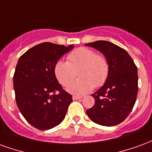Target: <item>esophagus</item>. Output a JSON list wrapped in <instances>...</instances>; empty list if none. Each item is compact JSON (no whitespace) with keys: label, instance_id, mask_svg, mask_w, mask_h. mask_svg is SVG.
<instances>
[{"label":"esophagus","instance_id":"obj_1","mask_svg":"<svg viewBox=\"0 0 152 152\" xmlns=\"http://www.w3.org/2000/svg\"><path fill=\"white\" fill-rule=\"evenodd\" d=\"M82 99V97H81V96H77V95L72 96L73 100H77V99Z\"/></svg>","mask_w":152,"mask_h":152}]
</instances>
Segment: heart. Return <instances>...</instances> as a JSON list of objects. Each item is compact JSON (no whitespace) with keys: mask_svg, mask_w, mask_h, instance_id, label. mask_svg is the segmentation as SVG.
I'll list each match as a JSON object with an SVG mask.
<instances>
[{"mask_svg":"<svg viewBox=\"0 0 152 152\" xmlns=\"http://www.w3.org/2000/svg\"><path fill=\"white\" fill-rule=\"evenodd\" d=\"M66 58L67 62L58 61L53 71L57 80L63 86H68L79 72L80 78L72 83L66 89L73 94L83 95L90 92L94 86H102L108 77V61L92 49L80 47L72 51Z\"/></svg>","mask_w":152,"mask_h":152,"instance_id":"heart-1","label":"heart"}]
</instances>
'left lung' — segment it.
I'll return each mask as SVG.
<instances>
[{
  "mask_svg": "<svg viewBox=\"0 0 152 152\" xmlns=\"http://www.w3.org/2000/svg\"><path fill=\"white\" fill-rule=\"evenodd\" d=\"M104 54L110 66L105 84L93 94L95 103L86 111L90 120L103 126L124 121L134 107L137 94V68L126 50L106 40L86 44Z\"/></svg>",
  "mask_w": 152,
  "mask_h": 152,
  "instance_id": "1",
  "label": "left lung"
}]
</instances>
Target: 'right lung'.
Returning a JSON list of instances; mask_svg holds the SVG:
<instances>
[{
	"mask_svg": "<svg viewBox=\"0 0 152 152\" xmlns=\"http://www.w3.org/2000/svg\"><path fill=\"white\" fill-rule=\"evenodd\" d=\"M73 48L72 45L44 42L18 59L13 79L16 103L26 121L40 130L58 125L72 102V96L63 90L53 69L60 58Z\"/></svg>",
	"mask_w": 152,
	"mask_h": 152,
	"instance_id": "1",
	"label": "right lung"
}]
</instances>
